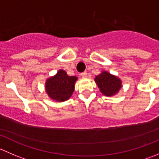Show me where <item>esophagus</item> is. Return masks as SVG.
I'll return each instance as SVG.
<instances>
[{
    "label": "esophagus",
    "instance_id": "obj_1",
    "mask_svg": "<svg viewBox=\"0 0 159 159\" xmlns=\"http://www.w3.org/2000/svg\"><path fill=\"white\" fill-rule=\"evenodd\" d=\"M81 76L83 78H86L88 77V74H87V72H82V73H81Z\"/></svg>",
    "mask_w": 159,
    "mask_h": 159
}]
</instances>
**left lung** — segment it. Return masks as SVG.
Segmentation results:
<instances>
[{"label": "left lung", "mask_w": 159, "mask_h": 159, "mask_svg": "<svg viewBox=\"0 0 159 159\" xmlns=\"http://www.w3.org/2000/svg\"><path fill=\"white\" fill-rule=\"evenodd\" d=\"M96 84L100 91L105 96H113L119 91L121 88V81L117 76L102 70V73L94 78Z\"/></svg>", "instance_id": "1"}]
</instances>
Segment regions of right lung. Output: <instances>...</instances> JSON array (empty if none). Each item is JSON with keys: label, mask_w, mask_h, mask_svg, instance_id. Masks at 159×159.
<instances>
[{"label": "right lung", "mask_w": 159, "mask_h": 159, "mask_svg": "<svg viewBox=\"0 0 159 159\" xmlns=\"http://www.w3.org/2000/svg\"><path fill=\"white\" fill-rule=\"evenodd\" d=\"M76 76H69L66 71L59 70L54 76L48 78L45 83V90L48 95L56 102L68 100L75 90Z\"/></svg>", "instance_id": "1"}]
</instances>
